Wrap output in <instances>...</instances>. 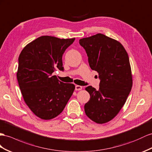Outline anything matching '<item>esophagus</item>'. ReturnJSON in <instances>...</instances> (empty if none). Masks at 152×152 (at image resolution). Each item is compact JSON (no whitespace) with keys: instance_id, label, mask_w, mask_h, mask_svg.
<instances>
[{"instance_id":"esophagus-1","label":"esophagus","mask_w":152,"mask_h":152,"mask_svg":"<svg viewBox=\"0 0 152 152\" xmlns=\"http://www.w3.org/2000/svg\"><path fill=\"white\" fill-rule=\"evenodd\" d=\"M82 89V87L80 86V85H76L75 87V90L76 91H80Z\"/></svg>"}]
</instances>
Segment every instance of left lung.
<instances>
[{
    "instance_id": "obj_1",
    "label": "left lung",
    "mask_w": 152,
    "mask_h": 152,
    "mask_svg": "<svg viewBox=\"0 0 152 152\" xmlns=\"http://www.w3.org/2000/svg\"><path fill=\"white\" fill-rule=\"evenodd\" d=\"M80 44L100 80L98 90L92 86L85 88L91 96L84 106L85 114L96 123H107L119 113L131 91L129 58L120 42L101 33L80 39Z\"/></svg>"
}]
</instances>
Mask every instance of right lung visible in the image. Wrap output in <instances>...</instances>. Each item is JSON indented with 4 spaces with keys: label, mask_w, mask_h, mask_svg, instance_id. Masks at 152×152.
Here are the masks:
<instances>
[{
    "label": "right lung",
    "mask_w": 152,
    "mask_h": 152,
    "mask_svg": "<svg viewBox=\"0 0 152 152\" xmlns=\"http://www.w3.org/2000/svg\"><path fill=\"white\" fill-rule=\"evenodd\" d=\"M75 38L42 36L30 42L18 57L17 77L24 102L42 119L56 118L64 110L75 91L52 74L64 71L62 56Z\"/></svg>",
    "instance_id": "obj_1"
}]
</instances>
